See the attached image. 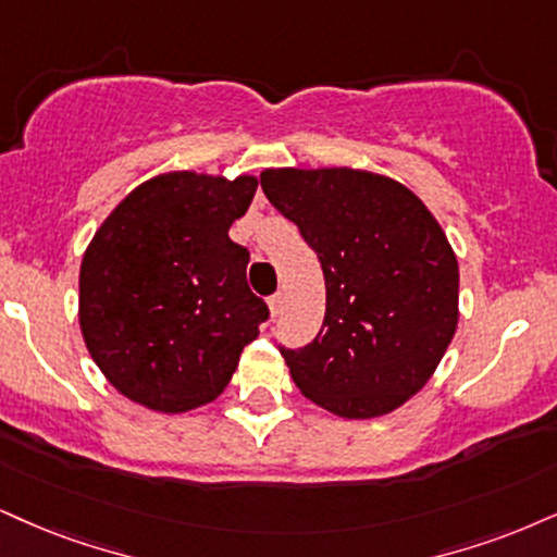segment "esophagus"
I'll return each mask as SVG.
<instances>
[{
	"label": "esophagus",
	"instance_id": "obj_1",
	"mask_svg": "<svg viewBox=\"0 0 557 557\" xmlns=\"http://www.w3.org/2000/svg\"><path fill=\"white\" fill-rule=\"evenodd\" d=\"M268 310H271V318H278L281 310H284V294H273V297L268 299Z\"/></svg>",
	"mask_w": 557,
	"mask_h": 557
}]
</instances>
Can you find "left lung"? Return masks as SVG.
Listing matches in <instances>:
<instances>
[{
    "label": "left lung",
    "mask_w": 557,
    "mask_h": 557,
    "mask_svg": "<svg viewBox=\"0 0 557 557\" xmlns=\"http://www.w3.org/2000/svg\"><path fill=\"white\" fill-rule=\"evenodd\" d=\"M263 194L318 252L325 320L299 351L281 348L301 395L341 418L408 403L455 338L459 265L413 190L354 168H278Z\"/></svg>",
    "instance_id": "left-lung-1"
}]
</instances>
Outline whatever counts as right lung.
Returning <instances> with one entry per match:
<instances>
[{"label":"right lung","instance_id":"1","mask_svg":"<svg viewBox=\"0 0 557 557\" xmlns=\"http://www.w3.org/2000/svg\"><path fill=\"white\" fill-rule=\"evenodd\" d=\"M258 177L177 173L136 185L95 232L79 268V327L128 400L185 413L216 400L268 320L247 286L250 252L230 226Z\"/></svg>","mask_w":557,"mask_h":557}]
</instances>
